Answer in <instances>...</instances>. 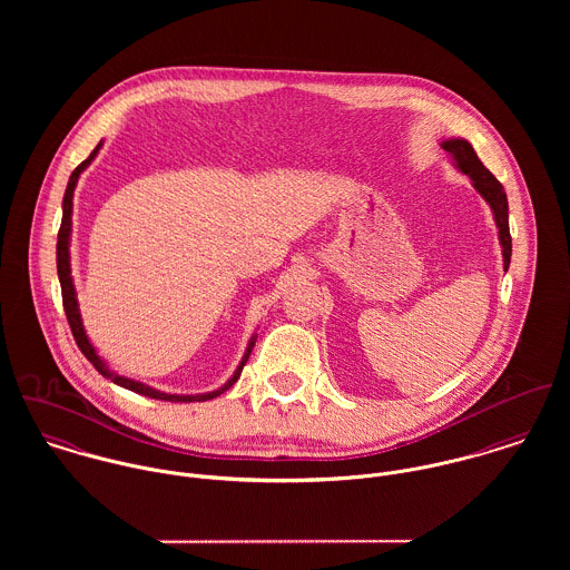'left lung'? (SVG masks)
Segmentation results:
<instances>
[{
    "instance_id": "1",
    "label": "left lung",
    "mask_w": 570,
    "mask_h": 570,
    "mask_svg": "<svg viewBox=\"0 0 570 570\" xmlns=\"http://www.w3.org/2000/svg\"><path fill=\"white\" fill-rule=\"evenodd\" d=\"M439 145L443 151L450 154L454 168L465 173L472 179V186L476 188V193L488 202L498 228V242L502 247V267L507 272L511 263V235H509V204H507V193L502 184L489 173L488 166L479 160L474 147L465 138H445Z\"/></svg>"
}]
</instances>
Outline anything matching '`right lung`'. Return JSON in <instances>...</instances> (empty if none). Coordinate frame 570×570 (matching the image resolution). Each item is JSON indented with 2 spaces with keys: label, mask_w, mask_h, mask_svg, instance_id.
<instances>
[{
  "label": "right lung",
  "mask_w": 570,
  "mask_h": 570,
  "mask_svg": "<svg viewBox=\"0 0 570 570\" xmlns=\"http://www.w3.org/2000/svg\"><path fill=\"white\" fill-rule=\"evenodd\" d=\"M102 142L100 140L96 145V149L89 154L87 160H82L70 175V181H68V188H66V195H63V219H61V230H59V242H57V272H59V283H61V294H63V307H66V316H68V323L72 326V333H75V340L79 344V348L82 351V355L94 364V368L111 380L114 384L127 389V391H134L142 397H151V400H160V402H181V404H190V402H208V400H215L219 397L222 393H226L228 389L235 386V382L242 377V371H244L245 362L254 348V342H256V333L249 337L247 346H245L244 357L237 366V371L233 373V377L219 386L217 391H210V393H199V395H177V393H164L158 391L145 382H138V380H131V377H125V375H118L116 371L109 368V364L98 355L96 346L89 342L87 337V331L82 326L81 309H79V298H77V287H75V278H72V263H70V242H72V210H75V188H77V181L81 177L82 170L94 163V158L98 156V151L102 149Z\"/></svg>",
  "instance_id": "add662e5"
}]
</instances>
